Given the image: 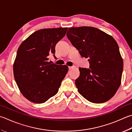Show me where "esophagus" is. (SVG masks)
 Returning <instances> with one entry per match:
<instances>
[{
  "label": "esophagus",
  "mask_w": 132,
  "mask_h": 132,
  "mask_svg": "<svg viewBox=\"0 0 132 132\" xmlns=\"http://www.w3.org/2000/svg\"><path fill=\"white\" fill-rule=\"evenodd\" d=\"M76 66H69V70H71V69H73L74 68H75Z\"/></svg>",
  "instance_id": "1"
}]
</instances>
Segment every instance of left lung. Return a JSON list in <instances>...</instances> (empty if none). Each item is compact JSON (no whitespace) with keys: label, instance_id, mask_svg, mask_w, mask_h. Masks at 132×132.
<instances>
[{"label":"left lung","instance_id":"1","mask_svg":"<svg viewBox=\"0 0 132 132\" xmlns=\"http://www.w3.org/2000/svg\"><path fill=\"white\" fill-rule=\"evenodd\" d=\"M67 37L89 69L79 68L75 83L79 93L90 102L102 103L116 94L121 83L123 62L118 45L111 36L90 26L70 28Z\"/></svg>","mask_w":132,"mask_h":132}]
</instances>
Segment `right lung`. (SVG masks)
Listing matches in <instances>:
<instances>
[{"mask_svg":"<svg viewBox=\"0 0 132 132\" xmlns=\"http://www.w3.org/2000/svg\"><path fill=\"white\" fill-rule=\"evenodd\" d=\"M68 28H47L36 31L19 47L13 65L14 76L20 92L29 101L43 103L58 92L68 66L48 62L54 58L55 45Z\"/></svg>","mask_w":132,"mask_h":132,"instance_id":"right-lung-1","label":"right lung"}]
</instances>
